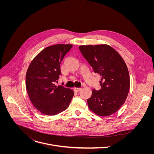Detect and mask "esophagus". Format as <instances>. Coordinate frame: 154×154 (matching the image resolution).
I'll list each match as a JSON object with an SVG mask.
<instances>
[{"label": "esophagus", "mask_w": 154, "mask_h": 154, "mask_svg": "<svg viewBox=\"0 0 154 154\" xmlns=\"http://www.w3.org/2000/svg\"><path fill=\"white\" fill-rule=\"evenodd\" d=\"M81 90V88H74V91H75V92H79Z\"/></svg>", "instance_id": "34e87169"}]
</instances>
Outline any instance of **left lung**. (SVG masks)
I'll list each match as a JSON object with an SVG mask.
<instances>
[{"instance_id": "1", "label": "left lung", "mask_w": 154, "mask_h": 154, "mask_svg": "<svg viewBox=\"0 0 154 154\" xmlns=\"http://www.w3.org/2000/svg\"><path fill=\"white\" fill-rule=\"evenodd\" d=\"M79 48L101 76V89H92L87 100L88 107L100 116H109L125 103L130 89V76L127 65L120 54L107 44L82 45Z\"/></svg>"}]
</instances>
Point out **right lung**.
I'll return each instance as SVG.
<instances>
[{
  "mask_svg": "<svg viewBox=\"0 0 154 154\" xmlns=\"http://www.w3.org/2000/svg\"><path fill=\"white\" fill-rule=\"evenodd\" d=\"M72 46L59 44L45 48L27 69L25 84L29 98L44 115L54 116L66 110L73 97L71 89L55 85L61 75L60 64Z\"/></svg>",
  "mask_w": 154,
  "mask_h": 154,
  "instance_id": "1",
  "label": "right lung"
}]
</instances>
